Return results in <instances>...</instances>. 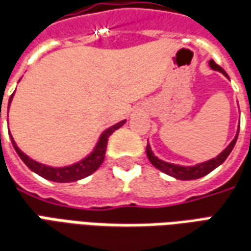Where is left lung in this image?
<instances>
[{
    "label": "left lung",
    "instance_id": "left-lung-1",
    "mask_svg": "<svg viewBox=\"0 0 251 251\" xmlns=\"http://www.w3.org/2000/svg\"><path fill=\"white\" fill-rule=\"evenodd\" d=\"M209 68H211L212 71H216L220 72L223 76H227V73L224 72L223 68H220L219 65L215 64V61L211 59L209 61ZM238 134H239V126H238V130H236V134L234 140L231 141V143L227 145V148L223 150L216 157H212L209 160H205V162L197 163V164H194V166H180V164H175V163H170V162H164L162 159H159L157 156L153 153V151L151 148L150 143L147 145V156H148V159H150V162L155 166L157 170H160L162 173L164 174L170 175V176H173L175 179H180V180H192V179H199L201 176H205L206 174H209L212 173L215 168H217L220 164H223V162L228 157V155L231 153V151L234 150V147H235L236 140H238Z\"/></svg>",
    "mask_w": 251,
    "mask_h": 251
}]
</instances>
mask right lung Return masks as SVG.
Here are the masks:
<instances>
[{
	"label": "right lung",
	"mask_w": 251,
	"mask_h": 251,
	"mask_svg": "<svg viewBox=\"0 0 251 251\" xmlns=\"http://www.w3.org/2000/svg\"><path fill=\"white\" fill-rule=\"evenodd\" d=\"M13 95H15V94H12V96L9 98L8 113H9V106L10 103H12V99H13ZM125 122L126 120L121 121V122H118V124H115V125L113 126H110L108 129H106V130L103 131L100 136H99V138H98V143L95 144L94 150L91 151V153H88V155L85 156L84 159H81L80 162L73 163V164H68V166H62V167H52V166H47V164H43V163H39L36 162V160H34V159H31L29 156L25 155V153L17 147V144H16V141L13 140V137H12V134H9V136L10 141H12V145H13V148H15V151L17 152V155L20 156V159L25 163V166H27L31 171H34L35 174L40 175V176L45 178V179L52 180V182H59V183H66V182H76V180L83 179L85 176L94 174L96 170L100 167L101 163L104 160V155H106V147H107L108 137H110L117 129H120L121 126L124 125Z\"/></svg>",
	"instance_id": "obj_1"
}]
</instances>
